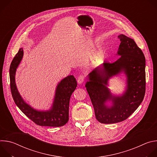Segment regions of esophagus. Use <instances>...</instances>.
Segmentation results:
<instances>
[{"label": "esophagus", "mask_w": 157, "mask_h": 157, "mask_svg": "<svg viewBox=\"0 0 157 157\" xmlns=\"http://www.w3.org/2000/svg\"><path fill=\"white\" fill-rule=\"evenodd\" d=\"M84 79H85V76L84 75H80L79 77H78V82L79 84H81L84 81Z\"/></svg>", "instance_id": "obj_1"}]
</instances>
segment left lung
Listing matches in <instances>:
<instances>
[{
    "instance_id": "8db88e82",
    "label": "left lung",
    "mask_w": 157,
    "mask_h": 157,
    "mask_svg": "<svg viewBox=\"0 0 157 157\" xmlns=\"http://www.w3.org/2000/svg\"><path fill=\"white\" fill-rule=\"evenodd\" d=\"M113 63L105 62L88 75L85 86L94 109L96 119L102 124H114L127 119L142 103L145 93V58L134 40L121 34ZM124 72L127 77L126 90L120 97L111 94L106 87L111 77ZM112 101L108 106L106 102Z\"/></svg>"
}]
</instances>
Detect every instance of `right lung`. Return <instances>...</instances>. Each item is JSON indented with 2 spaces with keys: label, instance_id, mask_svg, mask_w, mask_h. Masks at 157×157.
<instances>
[{
  "label": "right lung",
  "instance_id": "obj_1",
  "mask_svg": "<svg viewBox=\"0 0 157 157\" xmlns=\"http://www.w3.org/2000/svg\"><path fill=\"white\" fill-rule=\"evenodd\" d=\"M24 55V50L20 48L13 58L9 70L10 89L15 104L26 116L40 126L61 127L69 120L70 100L76 89L77 81L73 75L62 79L57 85L54 101L51 109L40 111L27 104L20 95L15 84L16 70Z\"/></svg>",
  "mask_w": 157,
  "mask_h": 157
}]
</instances>
